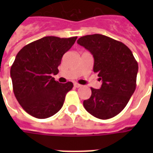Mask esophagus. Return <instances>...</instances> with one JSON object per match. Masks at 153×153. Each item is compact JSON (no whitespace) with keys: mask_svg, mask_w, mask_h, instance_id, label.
<instances>
[{"mask_svg":"<svg viewBox=\"0 0 153 153\" xmlns=\"http://www.w3.org/2000/svg\"><path fill=\"white\" fill-rule=\"evenodd\" d=\"M74 86L75 87V88H80L82 85H80V84H79V83H74Z\"/></svg>","mask_w":153,"mask_h":153,"instance_id":"obj_1","label":"esophagus"}]
</instances>
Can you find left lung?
Instances as JSON below:
<instances>
[{
    "mask_svg": "<svg viewBox=\"0 0 153 153\" xmlns=\"http://www.w3.org/2000/svg\"><path fill=\"white\" fill-rule=\"evenodd\" d=\"M77 42L93 55V71L102 81L100 89L91 88L92 95L83 101V106L97 118H112L134 93L138 62L127 46L104 35H86Z\"/></svg>",
    "mask_w": 153,
    "mask_h": 153,
    "instance_id": "obj_1",
    "label": "left lung"
}]
</instances>
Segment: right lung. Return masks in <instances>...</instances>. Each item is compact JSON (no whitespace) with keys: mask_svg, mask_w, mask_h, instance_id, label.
<instances>
[{"mask_svg":"<svg viewBox=\"0 0 153 153\" xmlns=\"http://www.w3.org/2000/svg\"><path fill=\"white\" fill-rule=\"evenodd\" d=\"M76 39L44 37L17 54L10 68L13 91L23 109L32 116L46 119L61 109L73 83H60L51 75L58 74L63 55Z\"/></svg>","mask_w":153,"mask_h":153,"instance_id":"obj_1","label":"right lung"}]
</instances>
